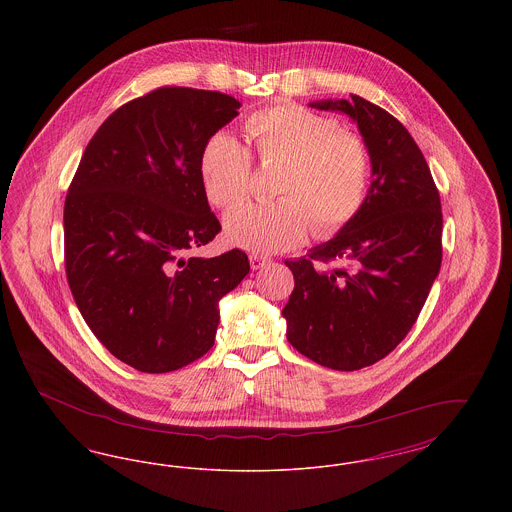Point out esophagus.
Returning a JSON list of instances; mask_svg holds the SVG:
<instances>
[{
	"instance_id": "obj_1",
	"label": "esophagus",
	"mask_w": 512,
	"mask_h": 512,
	"mask_svg": "<svg viewBox=\"0 0 512 512\" xmlns=\"http://www.w3.org/2000/svg\"><path fill=\"white\" fill-rule=\"evenodd\" d=\"M268 263H270V259H268V257L257 255V253H251V255H249V265H251L253 270H259V268L267 267Z\"/></svg>"
}]
</instances>
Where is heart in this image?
Returning <instances> with one entry per match:
<instances>
[{"instance_id": "1", "label": "heart", "mask_w": 512, "mask_h": 512, "mask_svg": "<svg viewBox=\"0 0 512 512\" xmlns=\"http://www.w3.org/2000/svg\"><path fill=\"white\" fill-rule=\"evenodd\" d=\"M245 132L261 161H284L272 203H245L224 219L226 238L253 253L288 251L301 244L315 220L330 236L353 219L365 201L370 155L365 140L307 107L280 103L253 113ZM251 155L234 136L219 132L199 155L207 199L228 209L249 192Z\"/></svg>"}]
</instances>
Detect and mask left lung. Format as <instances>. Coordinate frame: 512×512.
<instances>
[{
    "mask_svg": "<svg viewBox=\"0 0 512 512\" xmlns=\"http://www.w3.org/2000/svg\"><path fill=\"white\" fill-rule=\"evenodd\" d=\"M357 122L372 165L359 213L336 238L286 261L295 280L282 309L288 341L318 365L359 370L413 328L441 267V203L409 130L361 96L313 101ZM328 262L339 267L326 269Z\"/></svg>",
    "mask_w": 512,
    "mask_h": 512,
    "instance_id": "1",
    "label": "left lung"
}]
</instances>
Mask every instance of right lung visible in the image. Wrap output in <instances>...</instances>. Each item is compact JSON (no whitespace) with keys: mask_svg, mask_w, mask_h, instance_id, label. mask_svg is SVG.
Here are the masks:
<instances>
[{"mask_svg":"<svg viewBox=\"0 0 512 512\" xmlns=\"http://www.w3.org/2000/svg\"><path fill=\"white\" fill-rule=\"evenodd\" d=\"M240 101L163 86L107 117L65 199V270L80 315L126 365L161 374L215 343L219 301L249 272L240 249L192 257L220 232L199 176Z\"/></svg>","mask_w":512,"mask_h":512,"instance_id":"add662e5","label":"right lung"}]
</instances>
